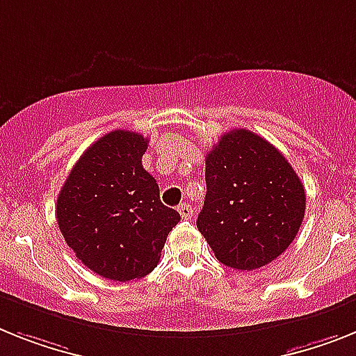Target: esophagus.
Listing matches in <instances>:
<instances>
[{
  "label": "esophagus",
  "instance_id": "esophagus-1",
  "mask_svg": "<svg viewBox=\"0 0 356 356\" xmlns=\"http://www.w3.org/2000/svg\"><path fill=\"white\" fill-rule=\"evenodd\" d=\"M177 211L181 213V217H183V219H192L193 208L188 204V202H181V204H179V208H177Z\"/></svg>",
  "mask_w": 356,
  "mask_h": 356
}]
</instances>
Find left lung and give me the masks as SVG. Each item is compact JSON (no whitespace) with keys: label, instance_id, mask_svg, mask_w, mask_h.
Wrapping results in <instances>:
<instances>
[{"label":"left lung","instance_id":"8db88e82","mask_svg":"<svg viewBox=\"0 0 356 356\" xmlns=\"http://www.w3.org/2000/svg\"><path fill=\"white\" fill-rule=\"evenodd\" d=\"M204 177L197 228L217 261L252 271L293 243L306 211V192L273 145L244 128L226 132L208 152Z\"/></svg>","mask_w":356,"mask_h":356}]
</instances>
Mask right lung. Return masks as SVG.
I'll use <instances>...</instances> for the list:
<instances>
[{
    "instance_id": "right-lung-1",
    "label": "right lung",
    "mask_w": 356,
    "mask_h": 356,
    "mask_svg": "<svg viewBox=\"0 0 356 356\" xmlns=\"http://www.w3.org/2000/svg\"><path fill=\"white\" fill-rule=\"evenodd\" d=\"M146 148L141 134H106L79 157L58 195L63 237L104 279L127 282L150 273L181 220L161 202L157 181L143 168Z\"/></svg>"
}]
</instances>
